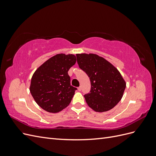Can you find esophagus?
<instances>
[{"mask_svg": "<svg viewBox=\"0 0 156 156\" xmlns=\"http://www.w3.org/2000/svg\"><path fill=\"white\" fill-rule=\"evenodd\" d=\"M77 89H78V90H79V91H81V87H78V88H77Z\"/></svg>", "mask_w": 156, "mask_h": 156, "instance_id": "1", "label": "esophagus"}]
</instances>
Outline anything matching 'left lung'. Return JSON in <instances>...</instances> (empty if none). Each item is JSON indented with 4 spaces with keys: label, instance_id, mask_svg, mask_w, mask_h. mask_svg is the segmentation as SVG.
Masks as SVG:
<instances>
[{
    "label": "left lung",
    "instance_id": "8db88e82",
    "mask_svg": "<svg viewBox=\"0 0 156 156\" xmlns=\"http://www.w3.org/2000/svg\"><path fill=\"white\" fill-rule=\"evenodd\" d=\"M79 68L90 77L91 89L84 96L88 105L96 112L115 107L123 96L126 83L111 63L96 54H77Z\"/></svg>",
    "mask_w": 156,
    "mask_h": 156
}]
</instances>
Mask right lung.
Masks as SVG:
<instances>
[{"label": "right lung", "mask_w": 156, "mask_h": 156, "mask_svg": "<svg viewBox=\"0 0 156 156\" xmlns=\"http://www.w3.org/2000/svg\"><path fill=\"white\" fill-rule=\"evenodd\" d=\"M75 62L74 55L57 54L35 71L31 79L30 92L44 110L56 113L69 105L77 88L70 84L68 72Z\"/></svg>", "instance_id": "obj_1"}]
</instances>
